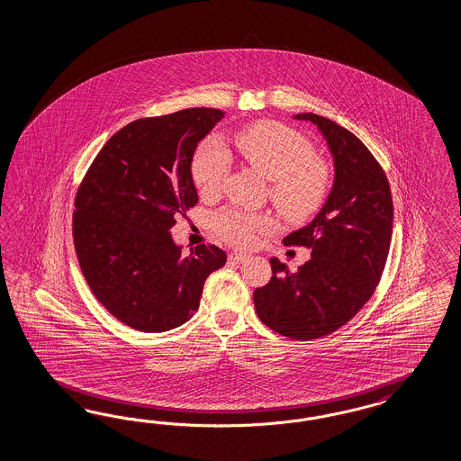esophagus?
<instances>
[{
	"mask_svg": "<svg viewBox=\"0 0 461 461\" xmlns=\"http://www.w3.org/2000/svg\"><path fill=\"white\" fill-rule=\"evenodd\" d=\"M228 260H230V262H237V264H243V262H247V260H249V255H247V253L235 251V253H230Z\"/></svg>",
	"mask_w": 461,
	"mask_h": 461,
	"instance_id": "34e87169",
	"label": "esophagus"
}]
</instances>
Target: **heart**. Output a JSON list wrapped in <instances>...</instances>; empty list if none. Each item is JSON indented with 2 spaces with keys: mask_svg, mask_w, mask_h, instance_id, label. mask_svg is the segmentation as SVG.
Wrapping results in <instances>:
<instances>
[{
  "mask_svg": "<svg viewBox=\"0 0 461 461\" xmlns=\"http://www.w3.org/2000/svg\"><path fill=\"white\" fill-rule=\"evenodd\" d=\"M238 152L270 179V199L291 221H304L321 210L331 184L328 164L314 155L303 135L274 122H260L241 130ZM231 166V157L221 140L210 137L193 158V179L201 193H216ZM274 220L266 212L226 208L214 214L212 228L235 247H251L257 235L272 230Z\"/></svg>",
  "mask_w": 461,
  "mask_h": 461,
  "instance_id": "1",
  "label": "heart"
}]
</instances>
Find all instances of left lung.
Returning a JSON list of instances; mask_svg holds the SVG:
<instances>
[{"label": "left lung", "mask_w": 461, "mask_h": 461, "mask_svg": "<svg viewBox=\"0 0 461 461\" xmlns=\"http://www.w3.org/2000/svg\"><path fill=\"white\" fill-rule=\"evenodd\" d=\"M294 118L321 131L335 182L316 218L284 238L311 249V258L293 274L272 257V279L255 289L253 303L270 330L304 341L347 324L375 293L391 249L393 204L387 176L362 140L314 113Z\"/></svg>", "instance_id": "obj_1"}]
</instances>
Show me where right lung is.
I'll list each match as a JSON object with an SVG mask.
<instances>
[{
  "mask_svg": "<svg viewBox=\"0 0 461 461\" xmlns=\"http://www.w3.org/2000/svg\"><path fill=\"white\" fill-rule=\"evenodd\" d=\"M224 113L214 108L141 118L104 143L77 189L72 235L87 285L116 320L162 333L194 316L204 282L226 264L214 245L187 257L170 235L197 203L195 147Z\"/></svg>",
  "mask_w": 461,
  "mask_h": 461,
  "instance_id": "1",
  "label": "right lung"
}]
</instances>
